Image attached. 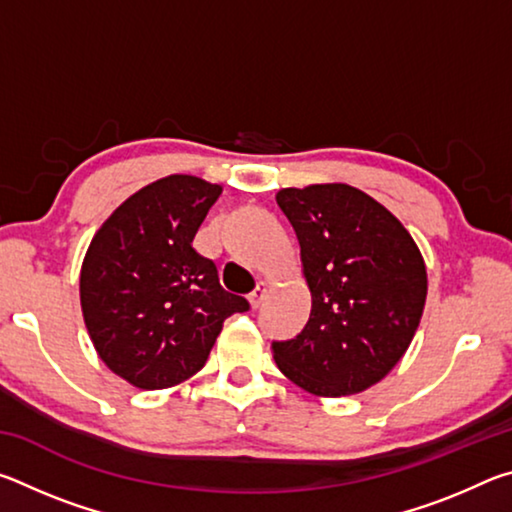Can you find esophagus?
I'll return each instance as SVG.
<instances>
[{"label":"esophagus","mask_w":512,"mask_h":512,"mask_svg":"<svg viewBox=\"0 0 512 512\" xmlns=\"http://www.w3.org/2000/svg\"><path fill=\"white\" fill-rule=\"evenodd\" d=\"M266 293H268V284H266L264 280H259V282H257V287L253 289V293H250V296H248V300H250V307L257 309L259 305H262V300L266 298Z\"/></svg>","instance_id":"obj_1"}]
</instances>
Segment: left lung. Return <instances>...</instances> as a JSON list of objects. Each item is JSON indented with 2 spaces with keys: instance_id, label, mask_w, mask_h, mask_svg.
<instances>
[{
  "instance_id": "left-lung-1",
  "label": "left lung",
  "mask_w": 512,
  "mask_h": 512,
  "mask_svg": "<svg viewBox=\"0 0 512 512\" xmlns=\"http://www.w3.org/2000/svg\"><path fill=\"white\" fill-rule=\"evenodd\" d=\"M300 241L311 314L291 341H273L277 368L323 397L354 395L393 370L427 300V268L404 225L350 185L275 196Z\"/></svg>"
}]
</instances>
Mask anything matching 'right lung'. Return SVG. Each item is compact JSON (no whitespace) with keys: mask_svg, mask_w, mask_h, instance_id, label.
Masks as SVG:
<instances>
[{"mask_svg":"<svg viewBox=\"0 0 512 512\" xmlns=\"http://www.w3.org/2000/svg\"><path fill=\"white\" fill-rule=\"evenodd\" d=\"M219 194L196 176L155 180L110 214L85 253L81 307L90 339L115 375L144 391L196 375L223 320L250 309L192 246Z\"/></svg>","mask_w":512,"mask_h":512,"instance_id":"right-lung-1","label":"right lung"}]
</instances>
